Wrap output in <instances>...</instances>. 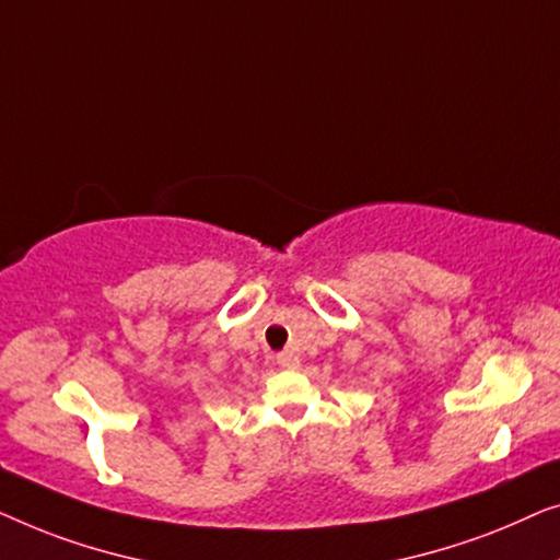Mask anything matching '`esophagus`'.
Here are the masks:
<instances>
[{
    "label": "esophagus",
    "instance_id": "obj_1",
    "mask_svg": "<svg viewBox=\"0 0 560 560\" xmlns=\"http://www.w3.org/2000/svg\"><path fill=\"white\" fill-rule=\"evenodd\" d=\"M277 362L281 368H299V358L294 355V352H281Z\"/></svg>",
    "mask_w": 560,
    "mask_h": 560
}]
</instances>
